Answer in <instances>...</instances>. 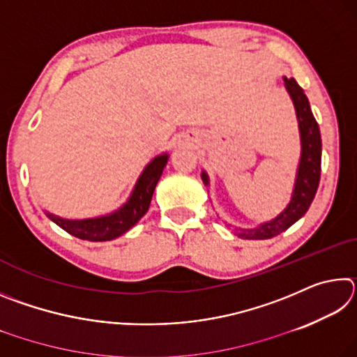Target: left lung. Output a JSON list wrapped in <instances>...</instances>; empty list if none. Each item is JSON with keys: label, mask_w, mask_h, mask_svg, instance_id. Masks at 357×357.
<instances>
[{"label": "left lung", "mask_w": 357, "mask_h": 357, "mask_svg": "<svg viewBox=\"0 0 357 357\" xmlns=\"http://www.w3.org/2000/svg\"><path fill=\"white\" fill-rule=\"evenodd\" d=\"M285 86L291 96L293 104L298 114L302 154L298 168V178H296L291 202L283 213L275 217L274 220L266 222L263 225L252 229H241L238 233L244 239H269L274 238L282 231H285L294 222H298L307 213L315 198L318 190L319 176H321V135L317 119L313 118L310 110L309 99L302 91V88L296 83L294 78H283ZM202 179L208 184L206 173H202Z\"/></svg>", "instance_id": "left-lung-1"}]
</instances>
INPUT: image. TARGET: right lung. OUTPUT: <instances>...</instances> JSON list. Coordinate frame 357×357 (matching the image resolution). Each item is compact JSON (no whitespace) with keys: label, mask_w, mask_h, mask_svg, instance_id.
I'll use <instances>...</instances> for the list:
<instances>
[{"label":"right lung","mask_w":357,"mask_h":357,"mask_svg":"<svg viewBox=\"0 0 357 357\" xmlns=\"http://www.w3.org/2000/svg\"><path fill=\"white\" fill-rule=\"evenodd\" d=\"M168 155H157L151 164L144 168L140 179L135 185L129 202L116 213L98 219H84V220H68L61 217L47 213L48 219H52L58 227L68 231L72 236L83 241H112L114 238L124 234L135 223L146 214L151 204V198L157 183L162 176L164 167L167 165Z\"/></svg>","instance_id":"add662e5"}]
</instances>
